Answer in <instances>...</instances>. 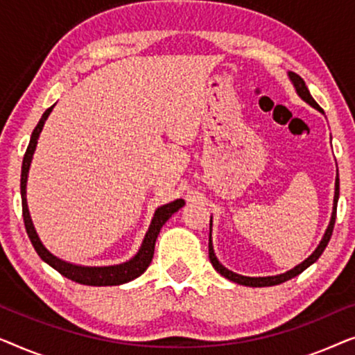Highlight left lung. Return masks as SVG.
Here are the masks:
<instances>
[{
    "label": "left lung",
    "mask_w": 355,
    "mask_h": 355,
    "mask_svg": "<svg viewBox=\"0 0 355 355\" xmlns=\"http://www.w3.org/2000/svg\"><path fill=\"white\" fill-rule=\"evenodd\" d=\"M289 77L291 80H293V84L295 87V90H297L299 96L302 100L307 101L309 105H312L313 108H317L318 111H322V108H320V105L317 103V101L313 100V96L310 95V92L307 89V85H305V82L302 77H300L299 74H295V72H289ZM338 197H339V178L336 176V192H334V203H333V215H331V221H329V226L327 232H324L323 239L322 242H320V245L317 247V250L313 252L312 255L309 257L307 260L302 261V263L295 266V268H293L291 271H288V273L284 275H278V276H266V278H249V276H242V275H237V273H232V271H230L227 268H225L220 261H218L215 252H213V245H211V236H210V242H208V257H210V261L213 265V268H215L218 273H220L221 276H225V278H227L230 281H234V283L237 284H242V286H250V288H263V286H275V284H281L284 283V281H288L291 278H294V276H297L302 273V271L307 268V266H310L313 263V261L318 260V257L323 254V250L327 249L328 242L329 239H331V234H333V227H334V220H336V208H338Z\"/></svg>",
    "instance_id": "1"
}]
</instances>
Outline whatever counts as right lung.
Listing matches in <instances>:
<instances>
[{"label": "right lung", "instance_id": "1", "mask_svg": "<svg viewBox=\"0 0 355 355\" xmlns=\"http://www.w3.org/2000/svg\"><path fill=\"white\" fill-rule=\"evenodd\" d=\"M51 110H53V106H50V108L43 113L42 119L38 121L35 129H33L31 142H28V147L26 150V155H24V162H22V173H21L22 216H24V225H26L28 239H31L33 249L37 250L38 257H40L43 261H46V263L53 266L58 273L66 276L67 279L76 281V283L87 284V286H116V284L128 283V281H132L137 278V276L142 275L144 271L148 268V265L152 263L153 252H155V242H157L159 230H162V226L168 221V218L171 216L174 211H178L179 208L184 207V200L179 198V200H174L171 203H166V205L159 207L158 210L155 211L152 225H150L148 232L145 234L142 247H140L137 255H135L132 260L125 261V263L114 265V266H77V265H71V263H67V261L56 259L55 255L50 254V252L43 247L40 239H38L37 232H35V230H33L31 215H28L27 198H26V182H27L28 168H31L32 155H33V152H35L38 135H40L43 124H45V121L48 118V114L51 113Z\"/></svg>", "mask_w": 355, "mask_h": 355}]
</instances>
